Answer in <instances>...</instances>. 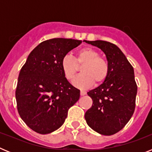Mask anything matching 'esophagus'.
I'll return each mask as SVG.
<instances>
[{"label":"esophagus","mask_w":152,"mask_h":152,"mask_svg":"<svg viewBox=\"0 0 152 152\" xmlns=\"http://www.w3.org/2000/svg\"><path fill=\"white\" fill-rule=\"evenodd\" d=\"M80 95H81V96H84V95L86 94V91H80Z\"/></svg>","instance_id":"34e87169"}]
</instances>
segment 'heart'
Wrapping results in <instances>:
<instances>
[{
	"label": "heart",
	"instance_id": "1",
	"mask_svg": "<svg viewBox=\"0 0 152 152\" xmlns=\"http://www.w3.org/2000/svg\"><path fill=\"white\" fill-rule=\"evenodd\" d=\"M80 75L73 80V85L80 89L90 88L95 82L100 84L107 78L110 72L107 60L100 57L97 51L91 48L80 49L72 58L65 56L61 61V68L64 76L68 80H72L81 67Z\"/></svg>",
	"mask_w": 152,
	"mask_h": 152
}]
</instances>
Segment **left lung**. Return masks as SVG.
I'll return each mask as SVG.
<instances>
[{"mask_svg":"<svg viewBox=\"0 0 152 152\" xmlns=\"http://www.w3.org/2000/svg\"><path fill=\"white\" fill-rule=\"evenodd\" d=\"M85 42L104 52L110 72L103 84L88 92L93 104L84 117L96 132L113 135L127 124L135 111L137 84L134 69L116 45L103 40Z\"/></svg>","mask_w":152,"mask_h":152,"instance_id":"left-lung-1","label":"left lung"}]
</instances>
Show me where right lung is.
I'll use <instances>...</instances> for the list:
<instances>
[{"label":"right lung","instance_id":"1","mask_svg":"<svg viewBox=\"0 0 152 152\" xmlns=\"http://www.w3.org/2000/svg\"><path fill=\"white\" fill-rule=\"evenodd\" d=\"M80 40L55 38L42 42L30 52L19 74L16 89L21 119L37 133L60 128L80 91L68 81L61 68L62 58Z\"/></svg>","mask_w":152,"mask_h":152}]
</instances>
